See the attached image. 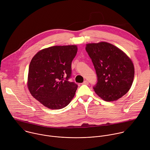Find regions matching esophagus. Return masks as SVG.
Wrapping results in <instances>:
<instances>
[{"mask_svg":"<svg viewBox=\"0 0 150 150\" xmlns=\"http://www.w3.org/2000/svg\"><path fill=\"white\" fill-rule=\"evenodd\" d=\"M83 84H86V85H88V81L87 80H85L83 81V83H82Z\"/></svg>","mask_w":150,"mask_h":150,"instance_id":"1","label":"esophagus"}]
</instances>
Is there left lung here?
<instances>
[{
  "label": "left lung",
  "mask_w": 150,
  "mask_h": 150,
  "mask_svg": "<svg viewBox=\"0 0 150 150\" xmlns=\"http://www.w3.org/2000/svg\"><path fill=\"white\" fill-rule=\"evenodd\" d=\"M86 50L98 77L93 87L96 93L108 102L116 100L125 95L134 77L131 59L122 50L106 42L88 44Z\"/></svg>",
  "instance_id": "1"
}]
</instances>
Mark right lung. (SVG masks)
<instances>
[{"label":"right lung","instance_id":"add662e5","mask_svg":"<svg viewBox=\"0 0 150 150\" xmlns=\"http://www.w3.org/2000/svg\"><path fill=\"white\" fill-rule=\"evenodd\" d=\"M76 45L53 46L38 52L29 66L28 87L32 96L47 108L60 109L74 98L77 85L68 80Z\"/></svg>","mask_w":150,"mask_h":150}]
</instances>
